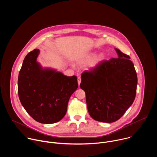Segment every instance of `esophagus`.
Masks as SVG:
<instances>
[{"label":"esophagus","instance_id":"34e87169","mask_svg":"<svg viewBox=\"0 0 157 157\" xmlns=\"http://www.w3.org/2000/svg\"><path fill=\"white\" fill-rule=\"evenodd\" d=\"M81 82V77H78V82L79 86Z\"/></svg>","mask_w":157,"mask_h":157}]
</instances>
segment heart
<instances>
[{
    "label": "heart",
    "mask_w": 157,
    "mask_h": 157,
    "mask_svg": "<svg viewBox=\"0 0 157 157\" xmlns=\"http://www.w3.org/2000/svg\"><path fill=\"white\" fill-rule=\"evenodd\" d=\"M96 57V54L95 53H91L90 55H89L84 60V62H89V61H91L92 60H93ZM105 58V56L103 54H101L99 56H98L96 58H95V60L93 63V65L95 66L97 64H98L99 63H100L101 61H102V60H104Z\"/></svg>",
    "instance_id": "b5f03b06"
}]
</instances>
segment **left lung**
<instances>
[{
  "mask_svg": "<svg viewBox=\"0 0 157 157\" xmlns=\"http://www.w3.org/2000/svg\"><path fill=\"white\" fill-rule=\"evenodd\" d=\"M117 58L102 60L81 74L80 87L86 93L89 115L95 121L119 120L135 99L137 75L130 56L116 48Z\"/></svg>",
  "mask_w": 157,
  "mask_h": 157,
  "instance_id": "8db88e82",
  "label": "left lung"
}]
</instances>
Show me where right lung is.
I'll list each match as a JSON object with an SVG mask.
<instances>
[{"mask_svg": "<svg viewBox=\"0 0 157 157\" xmlns=\"http://www.w3.org/2000/svg\"><path fill=\"white\" fill-rule=\"evenodd\" d=\"M39 53L38 49H35L24 60L18 78V97L34 120L53 124L65 116L69 99L78 87L77 77L42 69L36 62Z\"/></svg>", "mask_w": 157, "mask_h": 157, "instance_id": "right-lung-1", "label": "right lung"}]
</instances>
